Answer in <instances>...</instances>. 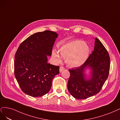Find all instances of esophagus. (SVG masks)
<instances>
[{"mask_svg":"<svg viewBox=\"0 0 120 120\" xmlns=\"http://www.w3.org/2000/svg\"><path fill=\"white\" fill-rule=\"evenodd\" d=\"M65 69V68L63 66H60V69H59V71L60 72H62V71H63Z\"/></svg>","mask_w":120,"mask_h":120,"instance_id":"34e87169","label":"esophagus"}]
</instances>
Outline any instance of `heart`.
<instances>
[{
    "label": "heart",
    "instance_id": "1",
    "mask_svg": "<svg viewBox=\"0 0 120 120\" xmlns=\"http://www.w3.org/2000/svg\"><path fill=\"white\" fill-rule=\"evenodd\" d=\"M88 45L81 41L76 40L62 45L58 49V53L64 58L68 66L72 67H78L86 61L90 54ZM53 57L58 61H60L57 54L52 52Z\"/></svg>",
    "mask_w": 120,
    "mask_h": 120
}]
</instances>
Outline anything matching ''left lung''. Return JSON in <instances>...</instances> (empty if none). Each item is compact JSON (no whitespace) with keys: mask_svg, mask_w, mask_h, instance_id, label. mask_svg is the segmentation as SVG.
<instances>
[{"mask_svg":"<svg viewBox=\"0 0 120 120\" xmlns=\"http://www.w3.org/2000/svg\"><path fill=\"white\" fill-rule=\"evenodd\" d=\"M95 40L94 49L85 63L79 67L69 69L70 76L67 84L68 90L77 99H85L98 94L109 76V53L98 38ZM87 67L92 70L91 78L89 80L84 78L83 73Z\"/></svg>","mask_w":120,"mask_h":120,"instance_id":"1","label":"left lung"}]
</instances>
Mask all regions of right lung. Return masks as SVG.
<instances>
[{
	"label": "right lung",
	"instance_id": "obj_1",
	"mask_svg": "<svg viewBox=\"0 0 120 120\" xmlns=\"http://www.w3.org/2000/svg\"><path fill=\"white\" fill-rule=\"evenodd\" d=\"M57 33L49 30L35 33L23 41L15 55L14 75L21 90L34 97L47 94L59 66L47 63Z\"/></svg>",
	"mask_w": 120,
	"mask_h": 120
}]
</instances>
